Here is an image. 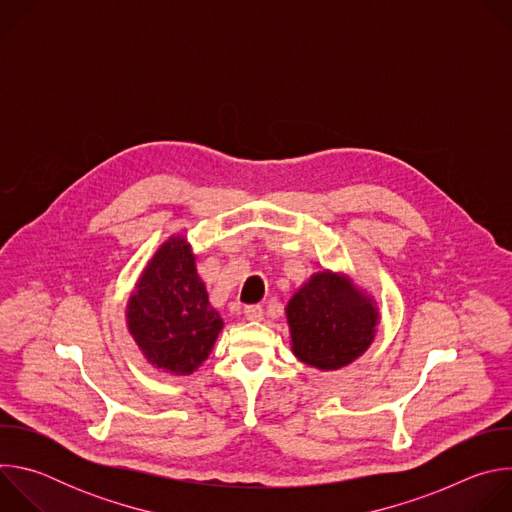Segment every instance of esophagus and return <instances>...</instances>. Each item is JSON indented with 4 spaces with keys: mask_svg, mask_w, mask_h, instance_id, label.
I'll return each mask as SVG.
<instances>
[{
    "mask_svg": "<svg viewBox=\"0 0 512 512\" xmlns=\"http://www.w3.org/2000/svg\"><path fill=\"white\" fill-rule=\"evenodd\" d=\"M245 318L249 322H261L263 320V308L261 306H247L245 308Z\"/></svg>",
    "mask_w": 512,
    "mask_h": 512,
    "instance_id": "1",
    "label": "esophagus"
}]
</instances>
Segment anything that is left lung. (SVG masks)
Returning a JSON list of instances; mask_svg holds the SVG:
<instances>
[{
	"mask_svg": "<svg viewBox=\"0 0 512 512\" xmlns=\"http://www.w3.org/2000/svg\"><path fill=\"white\" fill-rule=\"evenodd\" d=\"M291 352L320 371L348 367L367 352L381 320L377 302L346 273H314L285 306Z\"/></svg>",
	"mask_w": 512,
	"mask_h": 512,
	"instance_id": "left-lung-1",
	"label": "left lung"
}]
</instances>
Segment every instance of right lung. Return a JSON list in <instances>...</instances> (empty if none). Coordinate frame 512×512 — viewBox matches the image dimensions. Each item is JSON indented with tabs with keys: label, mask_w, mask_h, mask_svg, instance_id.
<instances>
[{
	"label": "right lung",
	"mask_w": 512,
	"mask_h": 512,
	"mask_svg": "<svg viewBox=\"0 0 512 512\" xmlns=\"http://www.w3.org/2000/svg\"><path fill=\"white\" fill-rule=\"evenodd\" d=\"M127 330L143 358L170 375H192L223 330L210 306L196 255L184 235H172L139 273L125 308Z\"/></svg>",
	"instance_id": "right-lung-1"
}]
</instances>
